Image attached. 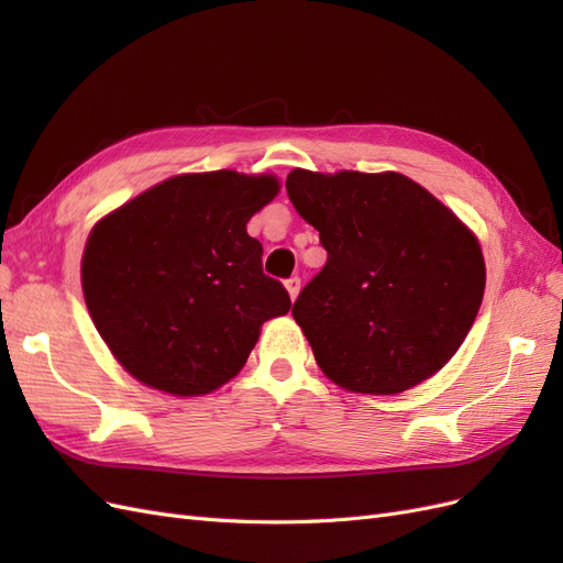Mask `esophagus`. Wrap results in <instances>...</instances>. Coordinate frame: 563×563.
<instances>
[{
	"label": "esophagus",
	"instance_id": "34e87169",
	"mask_svg": "<svg viewBox=\"0 0 563 563\" xmlns=\"http://www.w3.org/2000/svg\"><path fill=\"white\" fill-rule=\"evenodd\" d=\"M284 284H286L288 296H291V300H296V296H298V291H300V277H298V275H291Z\"/></svg>",
	"mask_w": 563,
	"mask_h": 563
}]
</instances>
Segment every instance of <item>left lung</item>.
<instances>
[{"label": "left lung", "instance_id": "1", "mask_svg": "<svg viewBox=\"0 0 563 563\" xmlns=\"http://www.w3.org/2000/svg\"><path fill=\"white\" fill-rule=\"evenodd\" d=\"M286 192L329 253L291 310L319 368L362 395H399L434 376L484 298L476 236L395 172L294 168Z\"/></svg>", "mask_w": 563, "mask_h": 563}]
</instances>
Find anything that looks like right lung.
<instances>
[{
  "label": "right lung",
  "mask_w": 563,
  "mask_h": 563,
  "mask_svg": "<svg viewBox=\"0 0 563 563\" xmlns=\"http://www.w3.org/2000/svg\"><path fill=\"white\" fill-rule=\"evenodd\" d=\"M275 176L168 178L89 234L81 288L100 338L133 378L199 397L242 371L263 321L291 308L246 232L275 199Z\"/></svg>",
  "instance_id": "add662e5"
}]
</instances>
